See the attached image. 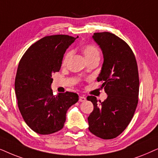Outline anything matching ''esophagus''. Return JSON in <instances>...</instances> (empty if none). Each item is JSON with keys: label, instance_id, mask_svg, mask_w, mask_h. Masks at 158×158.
<instances>
[{"label": "esophagus", "instance_id": "34e87169", "mask_svg": "<svg viewBox=\"0 0 158 158\" xmlns=\"http://www.w3.org/2000/svg\"><path fill=\"white\" fill-rule=\"evenodd\" d=\"M79 102H85V101H86V98L84 95L79 96Z\"/></svg>", "mask_w": 158, "mask_h": 158}]
</instances>
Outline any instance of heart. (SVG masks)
Segmentation results:
<instances>
[{
    "instance_id": "1",
    "label": "heart",
    "mask_w": 158,
    "mask_h": 158,
    "mask_svg": "<svg viewBox=\"0 0 158 158\" xmlns=\"http://www.w3.org/2000/svg\"><path fill=\"white\" fill-rule=\"evenodd\" d=\"M82 50H83V53L85 55V57L87 60L91 59V58L99 57V56H100V52H99L98 48L94 45H86L83 47ZM70 56H71L70 52H68L66 55H65L62 62L63 65L66 64V63L68 62Z\"/></svg>"
}]
</instances>
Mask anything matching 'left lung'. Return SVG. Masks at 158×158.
I'll use <instances>...</instances> for the list:
<instances>
[{
    "mask_svg": "<svg viewBox=\"0 0 158 158\" xmlns=\"http://www.w3.org/2000/svg\"><path fill=\"white\" fill-rule=\"evenodd\" d=\"M92 38L103 55L97 80L102 83L101 88L108 98L98 102L95 97H87L94 106L87 118L89 130L101 139H110L124 131L135 112L139 87L138 67L131 48L114 34L94 33Z\"/></svg>",
    "mask_w": 158,
    "mask_h": 158,
    "instance_id": "1",
    "label": "left lung"
}]
</instances>
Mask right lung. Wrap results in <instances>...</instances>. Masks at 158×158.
<instances>
[{"instance_id":"add662e5","label":"right lung","mask_w":158,"mask_h":158,"mask_svg":"<svg viewBox=\"0 0 158 158\" xmlns=\"http://www.w3.org/2000/svg\"><path fill=\"white\" fill-rule=\"evenodd\" d=\"M77 37H43L27 49L19 64L15 79L18 107L28 127L37 134L60 131L68 109L79 100L77 93L56 96L51 89L52 73L60 71L65 52Z\"/></svg>"}]
</instances>
